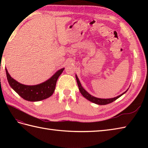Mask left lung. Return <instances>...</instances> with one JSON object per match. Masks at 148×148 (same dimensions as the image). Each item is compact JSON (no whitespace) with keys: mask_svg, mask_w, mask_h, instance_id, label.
<instances>
[{"mask_svg":"<svg viewBox=\"0 0 148 148\" xmlns=\"http://www.w3.org/2000/svg\"><path fill=\"white\" fill-rule=\"evenodd\" d=\"M76 81H77L78 87H79V90L80 91V93L82 94V95L84 97V98H86L87 100H88L89 101L92 102L93 103H96V104H98V105H106V104H108V103H111L112 102H114V100H116V99H118L121 96L123 95V94L126 93L128 90V88L124 93H123L122 94H121V95H119L117 97H114V98H111V99L97 98V97H93L92 95H91L88 92H87L83 88V87L81 86V84L80 83L79 79H78V77L77 76L76 74Z\"/></svg>","mask_w":148,"mask_h":148,"instance_id":"1","label":"left lung"}]
</instances>
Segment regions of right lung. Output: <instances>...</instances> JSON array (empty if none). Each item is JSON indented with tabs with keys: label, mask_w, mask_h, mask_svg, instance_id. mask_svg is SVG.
Returning <instances> with one entry per match:
<instances>
[{
	"label": "right lung",
	"mask_w": 148,
	"mask_h": 148,
	"mask_svg": "<svg viewBox=\"0 0 148 148\" xmlns=\"http://www.w3.org/2000/svg\"><path fill=\"white\" fill-rule=\"evenodd\" d=\"M64 68L60 69L49 79L36 85H25L18 82L11 77L5 69L6 76L9 85L23 99L30 102H37L45 100L51 97L54 92L56 81Z\"/></svg>",
	"instance_id": "right-lung-1"
}]
</instances>
